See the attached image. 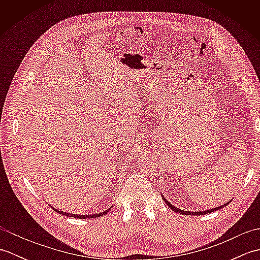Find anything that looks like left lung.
Returning <instances> with one entry per match:
<instances>
[{"mask_svg":"<svg viewBox=\"0 0 260 260\" xmlns=\"http://www.w3.org/2000/svg\"><path fill=\"white\" fill-rule=\"evenodd\" d=\"M162 199H163V200H164V202L167 203V206H169L171 209H172L174 212L182 213V214H189V215H200V214H207V213H211V212H213V211H217V210L222 209L223 207H225V206H227V204H229V203L231 202V200H229L227 203L222 204V206H220V207H215V208H212V209L204 210V211H185V210H181V209H179V208L174 207L173 204H171V203H170V202L167 200V199L164 198V196H163V194H162Z\"/></svg>","mask_w":260,"mask_h":260,"instance_id":"8db88e82","label":"left lung"}]
</instances>
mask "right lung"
I'll return each instance as SVG.
<instances>
[{
  "instance_id": "obj_1",
  "label": "right lung",
  "mask_w": 260,
  "mask_h": 260,
  "mask_svg": "<svg viewBox=\"0 0 260 260\" xmlns=\"http://www.w3.org/2000/svg\"><path fill=\"white\" fill-rule=\"evenodd\" d=\"M51 208L54 210V211L56 212H58V213H60V214H63V215H66V217H74V218H77V219H90V218H98V217H102V215H104V214H106L109 210H110V207L109 209H107V210H105L104 212H101V213H95V214H76V213H69V212H64V211H60L59 209H56L54 207H52L51 206Z\"/></svg>"
}]
</instances>
